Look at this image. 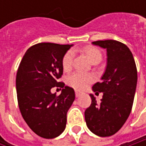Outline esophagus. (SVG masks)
<instances>
[{"mask_svg":"<svg viewBox=\"0 0 146 146\" xmlns=\"http://www.w3.org/2000/svg\"><path fill=\"white\" fill-rule=\"evenodd\" d=\"M82 93L80 92V91H78V90H75V96L76 97H78V96H80V95H81Z\"/></svg>","mask_w":146,"mask_h":146,"instance_id":"34e87169","label":"esophagus"}]
</instances>
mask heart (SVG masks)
Here are the masks:
<instances>
[{"instance_id":"b5f03b06","label":"heart","mask_w":146,"mask_h":146,"mask_svg":"<svg viewBox=\"0 0 146 146\" xmlns=\"http://www.w3.org/2000/svg\"><path fill=\"white\" fill-rule=\"evenodd\" d=\"M83 52L90 58V60L96 64L99 63L102 59V54L100 50L94 46H85L82 49ZM74 52L72 50H68L62 60V66L64 71H69L73 64ZM96 80L95 74L91 73H82V72H74L68 76L67 84L73 87L75 90H83L86 89L90 84H92Z\"/></svg>"}]
</instances>
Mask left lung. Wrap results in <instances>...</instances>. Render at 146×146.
Instances as JSON below:
<instances>
[{
    "mask_svg": "<svg viewBox=\"0 0 146 146\" xmlns=\"http://www.w3.org/2000/svg\"><path fill=\"white\" fill-rule=\"evenodd\" d=\"M93 44L105 48L107 65L101 82L92 87L97 94L103 92L102 102L97 103L90 95L91 105L85 110L87 127L101 137L113 135L127 121L133 103L137 84V68L129 47L122 42L106 40Z\"/></svg>",
    "mask_w": 146,
    "mask_h": 146,
    "instance_id": "1",
    "label": "left lung"
}]
</instances>
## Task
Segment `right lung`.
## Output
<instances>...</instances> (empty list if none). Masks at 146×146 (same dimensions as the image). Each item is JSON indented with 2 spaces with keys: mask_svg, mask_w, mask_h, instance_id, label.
Listing matches in <instances>:
<instances>
[{
  "mask_svg": "<svg viewBox=\"0 0 146 146\" xmlns=\"http://www.w3.org/2000/svg\"><path fill=\"white\" fill-rule=\"evenodd\" d=\"M71 46L32 45L17 68L16 89L20 112L28 126L44 139L56 138L64 131L67 112L75 99L73 88L59 81L63 73L62 57ZM54 87L63 89L61 95L51 93Z\"/></svg>",
  "mask_w": 146,
  "mask_h": 146,
  "instance_id": "add662e5",
  "label": "right lung"
}]
</instances>
